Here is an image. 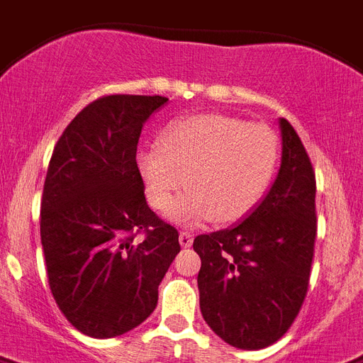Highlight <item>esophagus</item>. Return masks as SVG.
Instances as JSON below:
<instances>
[{
    "label": "esophagus",
    "mask_w": 363,
    "mask_h": 363,
    "mask_svg": "<svg viewBox=\"0 0 363 363\" xmlns=\"http://www.w3.org/2000/svg\"><path fill=\"white\" fill-rule=\"evenodd\" d=\"M193 239H194V235L191 232H189V230H184V232H179V245H182V247H184V248L191 247V245H193Z\"/></svg>",
    "instance_id": "34e87169"
}]
</instances>
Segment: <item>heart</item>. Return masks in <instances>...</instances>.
Listing matches in <instances>:
<instances>
[{
  "instance_id": "heart-1",
  "label": "heart",
  "mask_w": 363,
  "mask_h": 363,
  "mask_svg": "<svg viewBox=\"0 0 363 363\" xmlns=\"http://www.w3.org/2000/svg\"><path fill=\"white\" fill-rule=\"evenodd\" d=\"M278 161L280 140L269 125L196 115L172 122L161 133V146L143 150L139 170L155 209L172 208L187 174L191 191L176 203V220L233 224L262 202Z\"/></svg>"
}]
</instances>
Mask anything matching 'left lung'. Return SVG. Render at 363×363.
<instances>
[{
  "mask_svg": "<svg viewBox=\"0 0 363 363\" xmlns=\"http://www.w3.org/2000/svg\"><path fill=\"white\" fill-rule=\"evenodd\" d=\"M282 164L242 223L196 235L200 311L232 347L257 350L289 330L306 298L317 235L315 172L293 125L280 118Z\"/></svg>",
  "mask_w": 363,
  "mask_h": 363,
  "instance_id": "8db88e82",
  "label": "left lung"
}]
</instances>
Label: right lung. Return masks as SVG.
<instances>
[{"instance_id":"right-lung-1","label":"right lung","mask_w":363,"mask_h":363,"mask_svg":"<svg viewBox=\"0 0 363 363\" xmlns=\"http://www.w3.org/2000/svg\"><path fill=\"white\" fill-rule=\"evenodd\" d=\"M164 96L91 101L57 140L40 203L48 282L59 310L85 336L139 326L179 252L178 230L148 208L137 167L143 124Z\"/></svg>"}]
</instances>
